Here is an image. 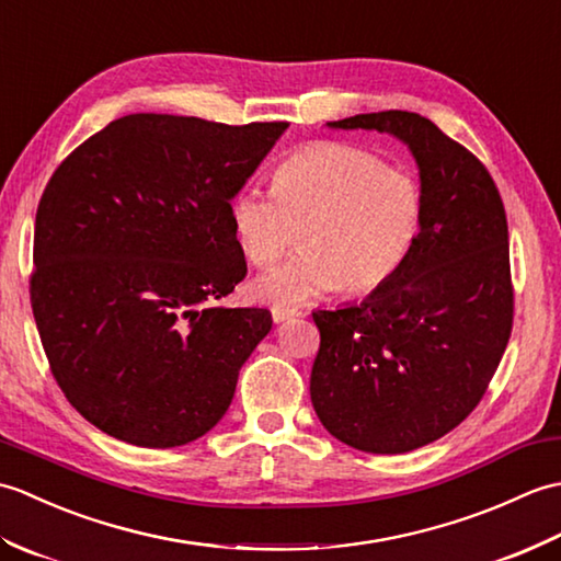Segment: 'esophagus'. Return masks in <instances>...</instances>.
<instances>
[{
  "instance_id": "34e87169",
  "label": "esophagus",
  "mask_w": 561,
  "mask_h": 561,
  "mask_svg": "<svg viewBox=\"0 0 561 561\" xmlns=\"http://www.w3.org/2000/svg\"><path fill=\"white\" fill-rule=\"evenodd\" d=\"M296 316H299V311H296V308H284V306H274L272 308V320H274V323H284V320L296 318Z\"/></svg>"
}]
</instances>
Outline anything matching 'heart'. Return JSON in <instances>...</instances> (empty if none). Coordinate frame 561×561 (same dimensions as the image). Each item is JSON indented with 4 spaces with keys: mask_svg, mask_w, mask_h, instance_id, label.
<instances>
[{
    "mask_svg": "<svg viewBox=\"0 0 561 561\" xmlns=\"http://www.w3.org/2000/svg\"><path fill=\"white\" fill-rule=\"evenodd\" d=\"M238 248L267 267L301 229L299 253L253 282L260 301L294 306L344 289L376 291L400 270L422 224V190L404 171L342 141H316L272 173V193L245 185L231 197Z\"/></svg>",
    "mask_w": 561,
    "mask_h": 561,
    "instance_id": "b5f03b06",
    "label": "heart"
}]
</instances>
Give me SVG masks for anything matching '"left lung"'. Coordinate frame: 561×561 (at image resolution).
<instances>
[{
	"label": "left lung",
	"instance_id": "left-lung-1",
	"mask_svg": "<svg viewBox=\"0 0 561 561\" xmlns=\"http://www.w3.org/2000/svg\"><path fill=\"white\" fill-rule=\"evenodd\" d=\"M328 127L390 135L410 149L422 224L383 287L313 311L311 402L342 444L408 453L478 408L502 362L514 323L504 202L484 165L422 115L364 113Z\"/></svg>",
	"mask_w": 561,
	"mask_h": 561
}]
</instances>
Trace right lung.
I'll use <instances>...</instances> for the list:
<instances>
[{"mask_svg":"<svg viewBox=\"0 0 561 561\" xmlns=\"http://www.w3.org/2000/svg\"><path fill=\"white\" fill-rule=\"evenodd\" d=\"M289 123L117 117L59 163L35 214L31 306L53 376L101 432L145 448L205 436L272 330L214 301L245 277L231 197Z\"/></svg>","mask_w":561,"mask_h":561,"instance_id":"1","label":"right lung"}]
</instances>
